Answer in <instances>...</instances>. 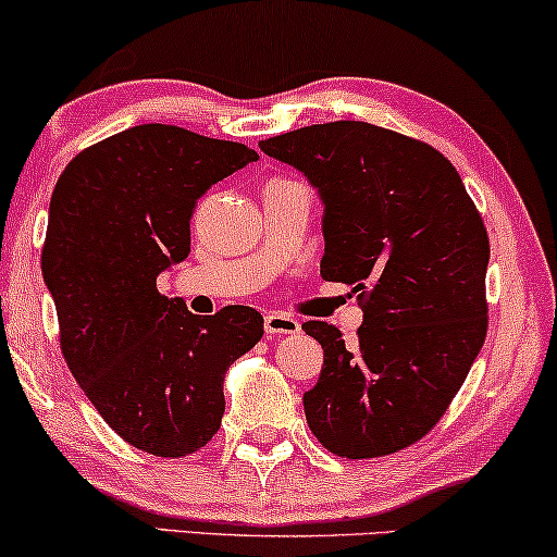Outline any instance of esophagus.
Instances as JSON below:
<instances>
[{
	"label": "esophagus",
	"instance_id": "1",
	"mask_svg": "<svg viewBox=\"0 0 557 557\" xmlns=\"http://www.w3.org/2000/svg\"><path fill=\"white\" fill-rule=\"evenodd\" d=\"M264 333L270 335H295L300 333V320L287 315V312H270L264 315Z\"/></svg>",
	"mask_w": 557,
	"mask_h": 557
}]
</instances>
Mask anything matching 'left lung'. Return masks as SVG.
Returning a JSON list of instances; mask_svg holds the SVG:
<instances>
[{"mask_svg":"<svg viewBox=\"0 0 557 557\" xmlns=\"http://www.w3.org/2000/svg\"><path fill=\"white\" fill-rule=\"evenodd\" d=\"M260 148L320 191V275L354 285L366 315L354 343L323 320L302 325L325 354L302 396L310 432L346 459L417 444L449 409L487 335L482 214L446 156L381 125H305Z\"/></svg>","mask_w":557,"mask_h":557,"instance_id":"left-lung-1","label":"left lung"}]
</instances>
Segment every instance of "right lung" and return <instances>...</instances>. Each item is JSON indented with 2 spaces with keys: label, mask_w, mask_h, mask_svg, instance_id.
Returning a JSON list of instances; mask_svg holds the SVG:
<instances>
[{
  "label": "right lung",
  "mask_w": 557,
  "mask_h": 557,
  "mask_svg": "<svg viewBox=\"0 0 557 557\" xmlns=\"http://www.w3.org/2000/svg\"><path fill=\"white\" fill-rule=\"evenodd\" d=\"M257 159L245 144L144 123L85 148L54 184L42 277L62 356L106 424L153 457L211 442L226 368L264 333L247 305L201 318L156 287L191 252L197 199Z\"/></svg>",
  "instance_id": "right-lung-1"
}]
</instances>
